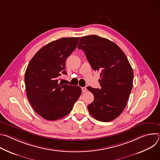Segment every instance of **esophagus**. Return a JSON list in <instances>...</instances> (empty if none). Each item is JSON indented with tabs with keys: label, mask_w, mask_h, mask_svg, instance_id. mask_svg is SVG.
I'll return each instance as SVG.
<instances>
[{
	"label": "esophagus",
	"mask_w": 160,
	"mask_h": 160,
	"mask_svg": "<svg viewBox=\"0 0 160 160\" xmlns=\"http://www.w3.org/2000/svg\"><path fill=\"white\" fill-rule=\"evenodd\" d=\"M82 92H87V88L85 87H82Z\"/></svg>",
	"instance_id": "esophagus-1"
}]
</instances>
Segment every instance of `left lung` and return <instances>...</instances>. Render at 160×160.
<instances>
[{"mask_svg":"<svg viewBox=\"0 0 160 160\" xmlns=\"http://www.w3.org/2000/svg\"><path fill=\"white\" fill-rule=\"evenodd\" d=\"M78 49L84 51L91 67L100 72L101 88H87L94 96L87 106L95 119L108 122L125 109L133 87V73L122 50L108 39L98 35L82 37Z\"/></svg>","mask_w":160,"mask_h":160,"instance_id":"8db88e82","label":"left lung"}]
</instances>
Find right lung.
<instances>
[{
  "label": "right lung",
  "instance_id": "add662e5",
  "mask_svg": "<svg viewBox=\"0 0 160 160\" xmlns=\"http://www.w3.org/2000/svg\"><path fill=\"white\" fill-rule=\"evenodd\" d=\"M80 37L61 38L42 48L30 61L25 74L27 96L33 109L47 120L69 114L82 94L79 86L59 82L68 56Z\"/></svg>",
  "mask_w": 160,
  "mask_h": 160
}]
</instances>
